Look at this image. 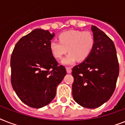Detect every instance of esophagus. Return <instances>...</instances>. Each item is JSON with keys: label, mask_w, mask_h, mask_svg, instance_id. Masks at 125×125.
<instances>
[{"label": "esophagus", "mask_w": 125, "mask_h": 125, "mask_svg": "<svg viewBox=\"0 0 125 125\" xmlns=\"http://www.w3.org/2000/svg\"><path fill=\"white\" fill-rule=\"evenodd\" d=\"M66 70L67 73H71V71H71V68L69 67H66Z\"/></svg>", "instance_id": "34e87169"}]
</instances>
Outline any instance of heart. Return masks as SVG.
Wrapping results in <instances>:
<instances>
[{
    "instance_id": "heart-1",
    "label": "heart",
    "mask_w": 125,
    "mask_h": 125,
    "mask_svg": "<svg viewBox=\"0 0 125 125\" xmlns=\"http://www.w3.org/2000/svg\"><path fill=\"white\" fill-rule=\"evenodd\" d=\"M58 42L51 41L49 49L55 58L60 59L67 52H70L63 59L65 65L73 63L78 60H85L91 54L95 46V38L89 31L69 30L61 33Z\"/></svg>"
}]
</instances>
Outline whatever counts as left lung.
<instances>
[{"label": "left lung", "instance_id": "left-lung-1", "mask_svg": "<svg viewBox=\"0 0 125 125\" xmlns=\"http://www.w3.org/2000/svg\"><path fill=\"white\" fill-rule=\"evenodd\" d=\"M95 46L85 61L72 69L73 97L76 103L95 108L106 103L115 90L119 71L113 41L102 30L92 26Z\"/></svg>", "mask_w": 125, "mask_h": 125}]
</instances>
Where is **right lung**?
Wrapping results in <instances>:
<instances>
[{"label":"right lung","mask_w":125,"mask_h":125,"mask_svg":"<svg viewBox=\"0 0 125 125\" xmlns=\"http://www.w3.org/2000/svg\"><path fill=\"white\" fill-rule=\"evenodd\" d=\"M54 36L49 30L35 29L15 45L11 56V83L20 100L40 108L56 96L57 85L66 69L52 54L49 43Z\"/></svg>","instance_id":"add662e5"}]
</instances>
